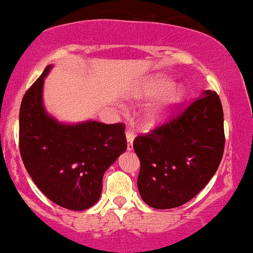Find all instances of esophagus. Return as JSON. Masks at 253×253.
Here are the masks:
<instances>
[{"instance_id":"1","label":"esophagus","mask_w":253,"mask_h":253,"mask_svg":"<svg viewBox=\"0 0 253 253\" xmlns=\"http://www.w3.org/2000/svg\"><path fill=\"white\" fill-rule=\"evenodd\" d=\"M126 141H127V150H132V140H134V136H135V134H134V131H132V130H127L126 131Z\"/></svg>"}]
</instances>
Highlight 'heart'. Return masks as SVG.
I'll return each mask as SVG.
<instances>
[{"label": "heart", "mask_w": 253, "mask_h": 253, "mask_svg": "<svg viewBox=\"0 0 253 253\" xmlns=\"http://www.w3.org/2000/svg\"><path fill=\"white\" fill-rule=\"evenodd\" d=\"M163 85H165V82H163V80H158V82L153 83V84L151 85L150 90L157 91L158 88L162 87ZM181 96H183V92H181L180 87H167L162 92V95H161L160 100L156 103L155 107L150 111V114H148V122H150L151 124H156L158 123V122L162 121V119H165L167 114L180 102Z\"/></svg>", "instance_id": "1"}]
</instances>
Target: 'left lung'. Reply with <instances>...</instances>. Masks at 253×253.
<instances>
[{
    "label": "left lung",
    "instance_id": "8db88e82",
    "mask_svg": "<svg viewBox=\"0 0 253 253\" xmlns=\"http://www.w3.org/2000/svg\"><path fill=\"white\" fill-rule=\"evenodd\" d=\"M224 144L222 102L207 90L168 122L135 137L141 199L157 210L186 204L214 175Z\"/></svg>",
    "mask_w": 253,
    "mask_h": 253
}]
</instances>
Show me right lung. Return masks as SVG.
Returning a JSON list of instances; mask_svg holds the SVG:
<instances>
[{
  "label": "right lung",
  "instance_id": "right-lung-1",
  "mask_svg": "<svg viewBox=\"0 0 253 253\" xmlns=\"http://www.w3.org/2000/svg\"><path fill=\"white\" fill-rule=\"evenodd\" d=\"M47 66L28 88L19 111V151L36 186L56 205L84 211L98 201L109 166L126 150V126L85 122L66 126L43 109Z\"/></svg>",
  "mask_w": 253,
  "mask_h": 253
}]
</instances>
